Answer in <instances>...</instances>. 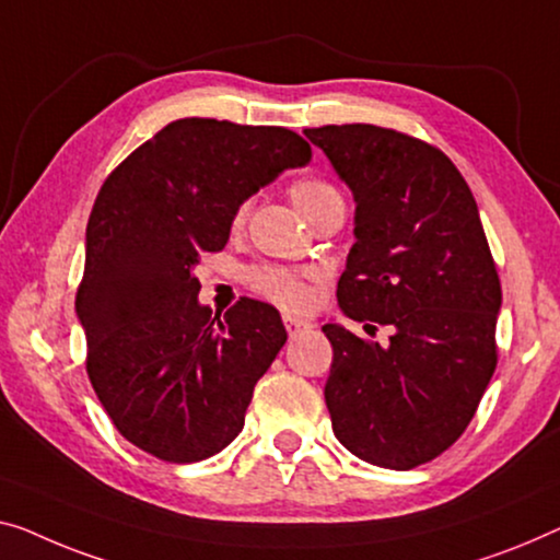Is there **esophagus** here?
I'll return each mask as SVG.
<instances>
[{"mask_svg":"<svg viewBox=\"0 0 560 560\" xmlns=\"http://www.w3.org/2000/svg\"><path fill=\"white\" fill-rule=\"evenodd\" d=\"M283 327H287L289 337L294 339V337H299V334L308 329V324H306L304 319H299V316H291V314H287V316H283Z\"/></svg>","mask_w":560,"mask_h":560,"instance_id":"esophagus-1","label":"esophagus"}]
</instances>
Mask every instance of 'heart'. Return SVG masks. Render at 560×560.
Returning <instances> with one entry per match:
<instances>
[{"label": "heart", "instance_id": "heart-1", "mask_svg": "<svg viewBox=\"0 0 560 560\" xmlns=\"http://www.w3.org/2000/svg\"><path fill=\"white\" fill-rule=\"evenodd\" d=\"M291 200H294L299 211H302L306 219H312L316 211L327 208L331 203H339L341 196L339 190L331 186L329 180L324 178H299L294 186H291ZM248 206L241 203L233 213V226H241L246 219ZM248 283L256 294H261L269 302L279 304L283 308H302L308 304V287L306 281L294 271L283 269H254L248 271Z\"/></svg>", "mask_w": 560, "mask_h": 560}]
</instances>
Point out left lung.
I'll list each match as a JSON object with an SVG mask.
<instances>
[{
    "instance_id": "obj_1",
    "label": "left lung",
    "mask_w": 560,
    "mask_h": 560,
    "mask_svg": "<svg viewBox=\"0 0 560 560\" xmlns=\"http://www.w3.org/2000/svg\"><path fill=\"white\" fill-rule=\"evenodd\" d=\"M304 136L357 203L341 312L370 334L392 331L380 345L322 327L334 349L324 387L334 435L364 463L412 470L463 435L498 364L503 296L478 203L424 140L364 122Z\"/></svg>"
}]
</instances>
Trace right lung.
<instances>
[{
    "label": "right lung",
    "instance_id": "obj_1",
    "mask_svg": "<svg viewBox=\"0 0 560 560\" xmlns=\"http://www.w3.org/2000/svg\"><path fill=\"white\" fill-rule=\"evenodd\" d=\"M308 161L294 130L183 118L100 188L74 299L88 377L120 435L158 460H206L244 430L287 329L254 299L211 316L194 269L200 254L226 246L246 198Z\"/></svg>",
    "mask_w": 560,
    "mask_h": 560
}]
</instances>
